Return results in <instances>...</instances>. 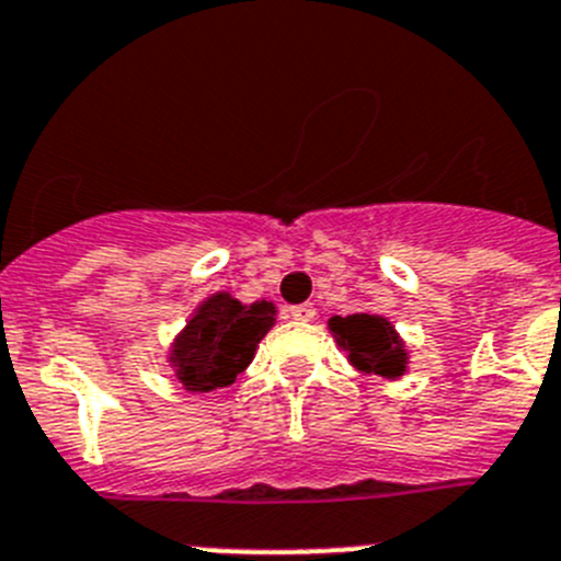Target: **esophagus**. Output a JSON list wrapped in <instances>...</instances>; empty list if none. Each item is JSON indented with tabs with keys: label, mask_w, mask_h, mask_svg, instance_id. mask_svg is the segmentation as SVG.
<instances>
[{
	"label": "esophagus",
	"mask_w": 561,
	"mask_h": 561,
	"mask_svg": "<svg viewBox=\"0 0 561 561\" xmlns=\"http://www.w3.org/2000/svg\"><path fill=\"white\" fill-rule=\"evenodd\" d=\"M289 314H291V320H297V322H311L317 317V308L311 306V302H300V306L289 308Z\"/></svg>",
	"instance_id": "obj_1"
}]
</instances>
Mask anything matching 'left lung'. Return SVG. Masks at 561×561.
Here are the masks:
<instances>
[{
    "label": "left lung",
    "mask_w": 561,
    "mask_h": 561,
    "mask_svg": "<svg viewBox=\"0 0 561 561\" xmlns=\"http://www.w3.org/2000/svg\"><path fill=\"white\" fill-rule=\"evenodd\" d=\"M328 331L347 351V362L364 375L400 378L409 369V353L392 322L381 314L331 317Z\"/></svg>",
    "instance_id": "left-lung-1"
}]
</instances>
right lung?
I'll return each mask as SVG.
<instances>
[{
  "instance_id": "right-lung-1",
  "label": "right lung",
  "mask_w": 561,
  "mask_h": 561,
  "mask_svg": "<svg viewBox=\"0 0 561 561\" xmlns=\"http://www.w3.org/2000/svg\"><path fill=\"white\" fill-rule=\"evenodd\" d=\"M275 302H241L228 291L205 297L169 347V367L188 392L230 387L275 325Z\"/></svg>"
}]
</instances>
